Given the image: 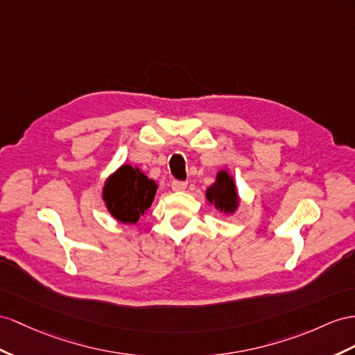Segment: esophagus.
Segmentation results:
<instances>
[{"instance_id":"34e87169","label":"esophagus","mask_w":355,"mask_h":355,"mask_svg":"<svg viewBox=\"0 0 355 355\" xmlns=\"http://www.w3.org/2000/svg\"><path fill=\"white\" fill-rule=\"evenodd\" d=\"M186 187H187L186 181H178V180L172 181V190H174V192H183V190H186Z\"/></svg>"}]
</instances>
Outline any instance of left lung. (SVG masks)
Segmentation results:
<instances>
[{
  "mask_svg": "<svg viewBox=\"0 0 355 355\" xmlns=\"http://www.w3.org/2000/svg\"><path fill=\"white\" fill-rule=\"evenodd\" d=\"M205 198L210 205H214L216 210L223 214H234L241 202L235 180L226 169L217 171L214 183L205 190Z\"/></svg>",
  "mask_w": 355,
  "mask_h": 355,
  "instance_id": "left-lung-1",
  "label": "left lung"
}]
</instances>
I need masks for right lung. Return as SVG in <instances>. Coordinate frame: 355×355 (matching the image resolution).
Segmentation results:
<instances>
[{"mask_svg":"<svg viewBox=\"0 0 355 355\" xmlns=\"http://www.w3.org/2000/svg\"><path fill=\"white\" fill-rule=\"evenodd\" d=\"M157 183L148 178L139 166L123 163L105 181L102 199L106 210L115 220L133 225L148 213L157 192Z\"/></svg>","mask_w":355,"mask_h":355,"instance_id":"obj_1","label":"right lung"}]
</instances>
